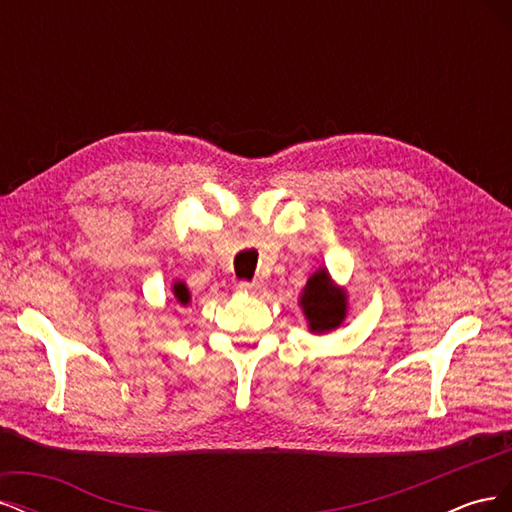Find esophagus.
Instances as JSON below:
<instances>
[{
    "instance_id": "1",
    "label": "esophagus",
    "mask_w": 512,
    "mask_h": 512,
    "mask_svg": "<svg viewBox=\"0 0 512 512\" xmlns=\"http://www.w3.org/2000/svg\"><path fill=\"white\" fill-rule=\"evenodd\" d=\"M239 288H241V290H245V292H252V294H256V292H260V290H262V284H260V282H247V280H241V282H239Z\"/></svg>"
}]
</instances>
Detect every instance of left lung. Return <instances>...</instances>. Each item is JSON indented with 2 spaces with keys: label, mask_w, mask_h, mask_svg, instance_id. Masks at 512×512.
Masks as SVG:
<instances>
[{
  "label": "left lung",
  "mask_w": 512,
  "mask_h": 512,
  "mask_svg": "<svg viewBox=\"0 0 512 512\" xmlns=\"http://www.w3.org/2000/svg\"><path fill=\"white\" fill-rule=\"evenodd\" d=\"M301 305L309 320V329L316 333L331 331L346 318V294L331 284L329 273L324 269L309 277Z\"/></svg>",
  "instance_id": "left-lung-1"
}]
</instances>
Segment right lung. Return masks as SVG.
<instances>
[{"label": "right lung", "mask_w": 512, "mask_h": 512, "mask_svg": "<svg viewBox=\"0 0 512 512\" xmlns=\"http://www.w3.org/2000/svg\"><path fill=\"white\" fill-rule=\"evenodd\" d=\"M173 290H175V299L181 303V305H188L190 303V292H188V288H185V284H175L173 286Z\"/></svg>", "instance_id": "obj_1"}]
</instances>
